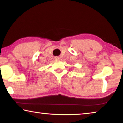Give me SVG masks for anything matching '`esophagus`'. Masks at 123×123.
I'll return each instance as SVG.
<instances>
[{
    "instance_id": "1",
    "label": "esophagus",
    "mask_w": 123,
    "mask_h": 123,
    "mask_svg": "<svg viewBox=\"0 0 123 123\" xmlns=\"http://www.w3.org/2000/svg\"><path fill=\"white\" fill-rule=\"evenodd\" d=\"M60 59V57H58V56H56V57H55V60H59Z\"/></svg>"
}]
</instances>
